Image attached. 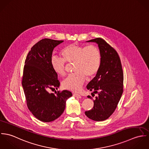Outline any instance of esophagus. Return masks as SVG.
Masks as SVG:
<instances>
[{
  "label": "esophagus",
  "instance_id": "esophagus-1",
  "mask_svg": "<svg viewBox=\"0 0 149 149\" xmlns=\"http://www.w3.org/2000/svg\"><path fill=\"white\" fill-rule=\"evenodd\" d=\"M73 96L76 97H77V98H81V95H80L79 94H77V93H73Z\"/></svg>",
  "mask_w": 149,
  "mask_h": 149
}]
</instances>
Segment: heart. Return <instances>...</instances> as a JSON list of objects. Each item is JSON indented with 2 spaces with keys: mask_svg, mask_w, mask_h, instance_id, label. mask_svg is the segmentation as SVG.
I'll return each mask as SVG.
<instances>
[{
  "mask_svg": "<svg viewBox=\"0 0 149 149\" xmlns=\"http://www.w3.org/2000/svg\"><path fill=\"white\" fill-rule=\"evenodd\" d=\"M63 58L52 56L50 63L54 72L64 76L66 73V63L74 64L76 73L69 74L62 83L64 89L79 92L86 77L91 78L98 72L101 63V53L94 45H80L72 43L64 46L60 51Z\"/></svg>",
  "mask_w": 149,
  "mask_h": 149,
  "instance_id": "1",
  "label": "heart"
}]
</instances>
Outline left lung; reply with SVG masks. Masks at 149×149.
Masks as SVG:
<instances>
[{"mask_svg":"<svg viewBox=\"0 0 149 149\" xmlns=\"http://www.w3.org/2000/svg\"><path fill=\"white\" fill-rule=\"evenodd\" d=\"M87 42L98 44L101 63L96 76L86 86L87 89L97 96L93 108L85 111V114L95 121L105 120L115 111L123 92L122 63L116 50L103 38H96ZM88 97L92 99L90 96Z\"/></svg>","mask_w":149,"mask_h":149,"instance_id":"8db88e82","label":"left lung"}]
</instances>
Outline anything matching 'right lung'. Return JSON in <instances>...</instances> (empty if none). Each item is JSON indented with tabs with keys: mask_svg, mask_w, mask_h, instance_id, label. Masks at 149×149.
<instances>
[{
	"mask_svg": "<svg viewBox=\"0 0 149 149\" xmlns=\"http://www.w3.org/2000/svg\"><path fill=\"white\" fill-rule=\"evenodd\" d=\"M63 41L45 38L36 43L28 53L24 62L22 84L27 106L33 115L43 122H50L60 117L65 108L71 92L58 91L50 93L48 90L60 86L58 74L50 63L54 48Z\"/></svg>",
	"mask_w": 149,
	"mask_h": 149,
	"instance_id": "1",
	"label": "right lung"
}]
</instances>
